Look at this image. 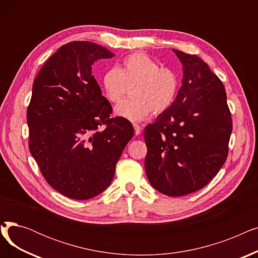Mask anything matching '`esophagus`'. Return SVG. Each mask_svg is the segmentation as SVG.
<instances>
[{"instance_id": "34e87169", "label": "esophagus", "mask_w": 258, "mask_h": 258, "mask_svg": "<svg viewBox=\"0 0 258 258\" xmlns=\"http://www.w3.org/2000/svg\"><path fill=\"white\" fill-rule=\"evenodd\" d=\"M133 125H134V130H135V134H136L137 136H138V135H140V134H141L142 127H141V126H139V125H138V124H136V123H134Z\"/></svg>"}]
</instances>
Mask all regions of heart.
Listing matches in <instances>:
<instances>
[{
    "mask_svg": "<svg viewBox=\"0 0 258 258\" xmlns=\"http://www.w3.org/2000/svg\"><path fill=\"white\" fill-rule=\"evenodd\" d=\"M105 97L119 101L131 89L132 98L118 103L114 113L130 121L144 120L151 112L161 114L172 104L178 91V77L168 68L160 64L145 53L126 56L120 68L107 70L101 79Z\"/></svg>",
    "mask_w": 258,
    "mask_h": 258,
    "instance_id": "obj_1",
    "label": "heart"
}]
</instances>
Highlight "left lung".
<instances>
[{
  "label": "left lung",
  "mask_w": 258,
  "mask_h": 258,
  "mask_svg": "<svg viewBox=\"0 0 258 258\" xmlns=\"http://www.w3.org/2000/svg\"><path fill=\"white\" fill-rule=\"evenodd\" d=\"M182 62L177 97L145 127V171L165 196L181 197L206 186L228 156L232 120L220 78L197 55L172 49Z\"/></svg>",
  "instance_id": "8db88e82"
}]
</instances>
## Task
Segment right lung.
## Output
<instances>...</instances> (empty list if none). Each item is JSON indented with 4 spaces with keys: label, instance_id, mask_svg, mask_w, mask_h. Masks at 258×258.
Segmentation results:
<instances>
[{
    "label": "right lung",
    "instance_id": "1",
    "mask_svg": "<svg viewBox=\"0 0 258 258\" xmlns=\"http://www.w3.org/2000/svg\"><path fill=\"white\" fill-rule=\"evenodd\" d=\"M115 54L91 42L61 46L34 79L27 110L29 150L48 184L74 200L98 196L134 136L92 75V64ZM103 124V129L99 127Z\"/></svg>",
    "mask_w": 258,
    "mask_h": 258
}]
</instances>
